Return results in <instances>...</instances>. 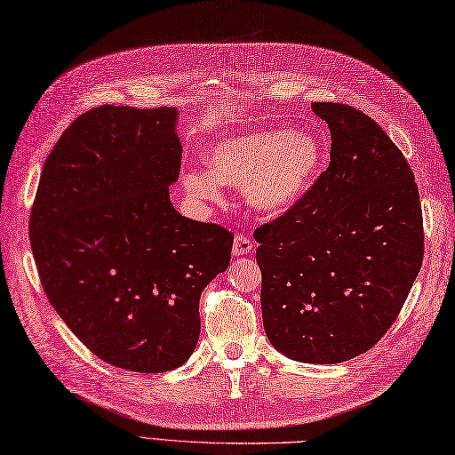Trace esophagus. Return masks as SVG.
Masks as SVG:
<instances>
[{
    "label": "esophagus",
    "instance_id": "obj_1",
    "mask_svg": "<svg viewBox=\"0 0 455 455\" xmlns=\"http://www.w3.org/2000/svg\"><path fill=\"white\" fill-rule=\"evenodd\" d=\"M252 251V241L245 234H237L234 237V254L235 257H243V254H249Z\"/></svg>",
    "mask_w": 455,
    "mask_h": 455
}]
</instances>
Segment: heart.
Instances as JSON below:
<instances>
[{
    "mask_svg": "<svg viewBox=\"0 0 455 455\" xmlns=\"http://www.w3.org/2000/svg\"><path fill=\"white\" fill-rule=\"evenodd\" d=\"M323 160V142L311 131L262 129L228 137L206 152L210 172L191 170L181 177L195 201L218 203L220 181L243 185L251 206L280 212L311 187Z\"/></svg>",
    "mask_w": 455,
    "mask_h": 455,
    "instance_id": "b5f03b06",
    "label": "heart"
}]
</instances>
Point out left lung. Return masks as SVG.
I'll list each match as a JSON object with an SVG mask.
<instances>
[{
	"label": "left lung",
	"instance_id": "obj_1",
	"mask_svg": "<svg viewBox=\"0 0 455 455\" xmlns=\"http://www.w3.org/2000/svg\"><path fill=\"white\" fill-rule=\"evenodd\" d=\"M330 129V165L283 214L254 229L262 320L272 346L336 364L379 343L423 264L415 175L361 109L315 102Z\"/></svg>",
	"mask_w": 455,
	"mask_h": 455
}]
</instances>
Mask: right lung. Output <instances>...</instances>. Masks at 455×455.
I'll list each match as a JSON object with an SVG mask.
<instances>
[{"label":"right lung","instance_id":"add662e5","mask_svg":"<svg viewBox=\"0 0 455 455\" xmlns=\"http://www.w3.org/2000/svg\"><path fill=\"white\" fill-rule=\"evenodd\" d=\"M177 109L100 106L44 164L30 247L48 301L96 357L173 371L201 334L198 299L226 272L234 234L181 216Z\"/></svg>","mask_w":455,"mask_h":455}]
</instances>
